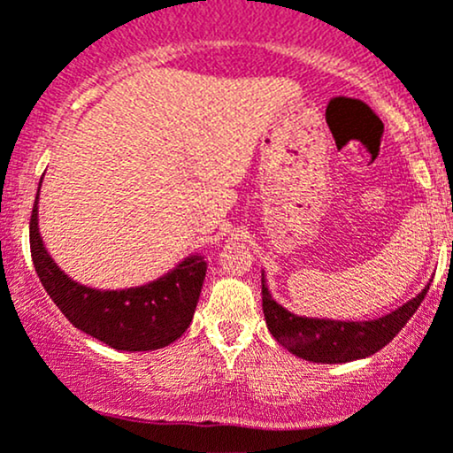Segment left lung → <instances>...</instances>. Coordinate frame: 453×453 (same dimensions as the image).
I'll use <instances>...</instances> for the list:
<instances>
[{
    "instance_id": "8db88e82",
    "label": "left lung",
    "mask_w": 453,
    "mask_h": 453,
    "mask_svg": "<svg viewBox=\"0 0 453 453\" xmlns=\"http://www.w3.org/2000/svg\"><path fill=\"white\" fill-rule=\"evenodd\" d=\"M428 288L395 311L376 320L342 322L290 314L280 303L273 301L262 277V310L271 335L292 355L314 364H346L374 355L382 346L389 344L421 305Z\"/></svg>"
}]
</instances>
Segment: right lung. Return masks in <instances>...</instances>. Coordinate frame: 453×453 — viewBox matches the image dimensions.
<instances>
[{
    "label": "right lung",
    "instance_id": "right-lung-1",
    "mask_svg": "<svg viewBox=\"0 0 453 453\" xmlns=\"http://www.w3.org/2000/svg\"><path fill=\"white\" fill-rule=\"evenodd\" d=\"M29 250L44 290L59 311L79 331L116 350H157L176 342L191 325L206 277V262L200 256H191L148 286L128 290L81 286L44 250L38 232V196L29 219Z\"/></svg>",
    "mask_w": 453,
    "mask_h": 453
}]
</instances>
